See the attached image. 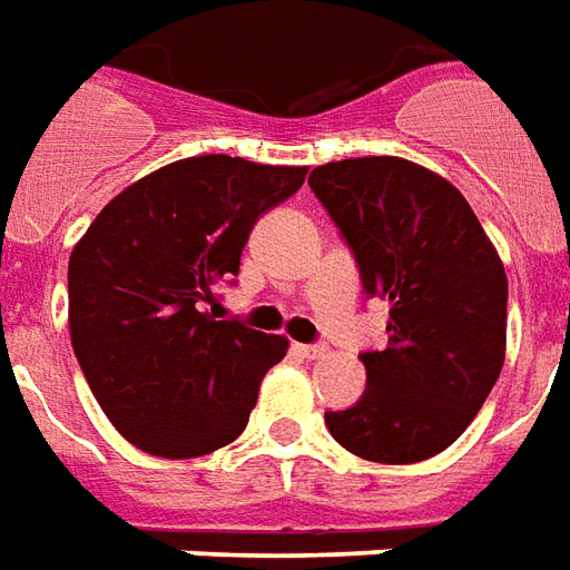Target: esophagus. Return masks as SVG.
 Segmentation results:
<instances>
[{"label": "esophagus", "instance_id": "esophagus-1", "mask_svg": "<svg viewBox=\"0 0 570 570\" xmlns=\"http://www.w3.org/2000/svg\"><path fill=\"white\" fill-rule=\"evenodd\" d=\"M294 353L304 358H322L328 350H325V343H294Z\"/></svg>", "mask_w": 570, "mask_h": 570}]
</instances>
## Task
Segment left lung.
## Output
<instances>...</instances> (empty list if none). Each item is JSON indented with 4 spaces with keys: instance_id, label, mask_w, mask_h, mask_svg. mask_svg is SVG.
I'll return each instance as SVG.
<instances>
[{
    "instance_id": "1",
    "label": "left lung",
    "mask_w": 570,
    "mask_h": 570,
    "mask_svg": "<svg viewBox=\"0 0 570 570\" xmlns=\"http://www.w3.org/2000/svg\"><path fill=\"white\" fill-rule=\"evenodd\" d=\"M309 189L353 254L368 297L390 301L386 350L358 358L368 386L325 411L331 435L374 463L445 451L485 405L507 350V273L470 202L395 156L313 168Z\"/></svg>"
}]
</instances>
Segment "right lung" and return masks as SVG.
<instances>
[{"label":"right lung","instance_id":"add662e5","mask_svg":"<svg viewBox=\"0 0 570 570\" xmlns=\"http://www.w3.org/2000/svg\"><path fill=\"white\" fill-rule=\"evenodd\" d=\"M306 168L193 156L122 189L72 248L70 337L119 433L156 458H202L239 439L288 341L217 322L214 285L236 282L254 224Z\"/></svg>","mask_w":570,"mask_h":570}]
</instances>
